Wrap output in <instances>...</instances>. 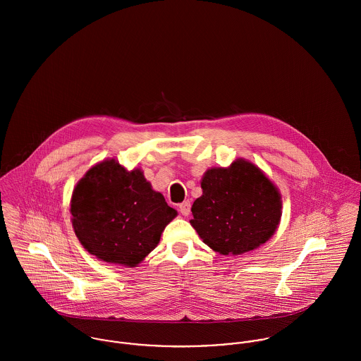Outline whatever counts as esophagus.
Listing matches in <instances>:
<instances>
[{
	"label": "esophagus",
	"mask_w": 361,
	"mask_h": 361,
	"mask_svg": "<svg viewBox=\"0 0 361 361\" xmlns=\"http://www.w3.org/2000/svg\"><path fill=\"white\" fill-rule=\"evenodd\" d=\"M190 202H183V203H180L179 204V211H180V214L182 215H185V216H188L189 214H190Z\"/></svg>",
	"instance_id": "1"
}]
</instances>
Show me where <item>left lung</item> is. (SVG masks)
<instances>
[{"label":"left lung","instance_id":"1","mask_svg":"<svg viewBox=\"0 0 361 361\" xmlns=\"http://www.w3.org/2000/svg\"><path fill=\"white\" fill-rule=\"evenodd\" d=\"M203 195L192 206V226L209 249L238 256L258 249L276 232L282 196L272 180L245 158L214 166L202 178Z\"/></svg>","mask_w":361,"mask_h":361}]
</instances>
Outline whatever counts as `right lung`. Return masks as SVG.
Segmentation results:
<instances>
[{"instance_id":"obj_1","label":"right lung","mask_w":361,"mask_h":361,"mask_svg":"<svg viewBox=\"0 0 361 361\" xmlns=\"http://www.w3.org/2000/svg\"><path fill=\"white\" fill-rule=\"evenodd\" d=\"M71 214L75 235L90 255L133 268L154 250L178 211L155 192L140 168L128 171L118 159L106 158L76 183Z\"/></svg>"}]
</instances>
